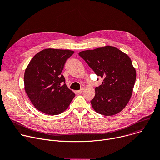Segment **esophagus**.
Wrapping results in <instances>:
<instances>
[{"label": "esophagus", "instance_id": "obj_1", "mask_svg": "<svg viewBox=\"0 0 160 160\" xmlns=\"http://www.w3.org/2000/svg\"><path fill=\"white\" fill-rule=\"evenodd\" d=\"M83 89L82 88V89H80V90L77 91V92H78V94H81V93L83 92Z\"/></svg>", "mask_w": 160, "mask_h": 160}]
</instances>
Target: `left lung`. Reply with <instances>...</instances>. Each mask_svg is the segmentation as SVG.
Returning <instances> with one entry per match:
<instances>
[{
	"label": "left lung",
	"mask_w": 160,
	"mask_h": 160,
	"mask_svg": "<svg viewBox=\"0 0 160 160\" xmlns=\"http://www.w3.org/2000/svg\"><path fill=\"white\" fill-rule=\"evenodd\" d=\"M78 54L97 76L103 78L95 88V96L91 101L94 110L106 116L122 111L132 97L137 76L129 57L112 46Z\"/></svg>",
	"instance_id": "1"
}]
</instances>
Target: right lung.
<instances>
[{"mask_svg": "<svg viewBox=\"0 0 160 160\" xmlns=\"http://www.w3.org/2000/svg\"><path fill=\"white\" fill-rule=\"evenodd\" d=\"M74 51L47 48L36 53L24 74L25 91L36 109L55 115L65 111L75 93L69 89L61 72Z\"/></svg>", "mask_w": 160, "mask_h": 160, "instance_id": "1", "label": "right lung"}]
</instances>
